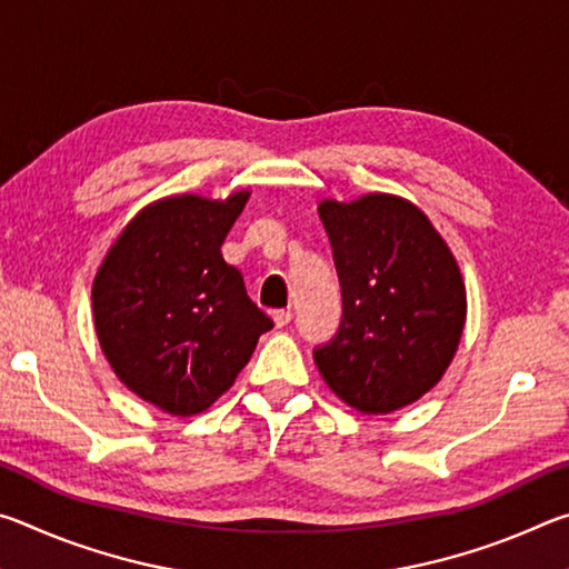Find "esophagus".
Returning a JSON list of instances; mask_svg holds the SVG:
<instances>
[{"label": "esophagus", "mask_w": 569, "mask_h": 569, "mask_svg": "<svg viewBox=\"0 0 569 569\" xmlns=\"http://www.w3.org/2000/svg\"><path fill=\"white\" fill-rule=\"evenodd\" d=\"M291 311L288 308H278V311H273V323L278 326V329H283V326L291 323Z\"/></svg>", "instance_id": "esophagus-1"}]
</instances>
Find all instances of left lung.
I'll list each match as a JSON object with an SVG mask.
<instances>
[{
	"label": "left lung",
	"mask_w": 569,
	"mask_h": 569,
	"mask_svg": "<svg viewBox=\"0 0 569 569\" xmlns=\"http://www.w3.org/2000/svg\"><path fill=\"white\" fill-rule=\"evenodd\" d=\"M341 281L343 316L313 351L323 381L361 413H391L445 377L467 321L457 258L421 210L369 192L321 200Z\"/></svg>",
	"instance_id": "8db88e82"
}]
</instances>
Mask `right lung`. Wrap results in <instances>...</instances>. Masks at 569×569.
<instances>
[{"label": "right lung", "instance_id": "right-lung-1", "mask_svg": "<svg viewBox=\"0 0 569 569\" xmlns=\"http://www.w3.org/2000/svg\"><path fill=\"white\" fill-rule=\"evenodd\" d=\"M248 198L156 200L124 226L92 281L104 359L132 393L172 417L223 397L273 329L220 253Z\"/></svg>", "mask_w": 569, "mask_h": 569}]
</instances>
